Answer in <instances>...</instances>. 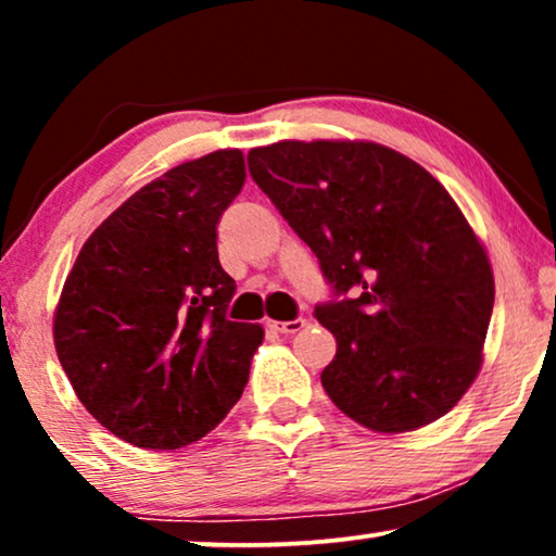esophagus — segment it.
Returning <instances> with one entry per match:
<instances>
[{"instance_id": "esophagus-1", "label": "esophagus", "mask_w": 556, "mask_h": 556, "mask_svg": "<svg viewBox=\"0 0 556 556\" xmlns=\"http://www.w3.org/2000/svg\"><path fill=\"white\" fill-rule=\"evenodd\" d=\"M270 326L280 333H299L306 326V318H293V321H270Z\"/></svg>"}]
</instances>
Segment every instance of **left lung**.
Returning a JSON list of instances; mask_svg holds the SVG:
<instances>
[{"instance_id":"obj_1","label":"left lung","mask_w":556,"mask_h":556,"mask_svg":"<svg viewBox=\"0 0 556 556\" xmlns=\"http://www.w3.org/2000/svg\"><path fill=\"white\" fill-rule=\"evenodd\" d=\"M255 185L344 301L316 306L337 339L321 384L346 417L409 432L458 405L483 364L493 270L447 189L375 141H278L248 154Z\"/></svg>"}]
</instances>
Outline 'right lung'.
I'll return each instance as SVG.
<instances>
[{"mask_svg":"<svg viewBox=\"0 0 556 556\" xmlns=\"http://www.w3.org/2000/svg\"><path fill=\"white\" fill-rule=\"evenodd\" d=\"M242 185L240 149L174 166L111 212L67 273L58 359L88 413L136 447L197 443L245 390L265 331L225 316L235 280L217 255Z\"/></svg>","mask_w":556,"mask_h":556,"instance_id":"right-lung-1","label":"right lung"}]
</instances>
